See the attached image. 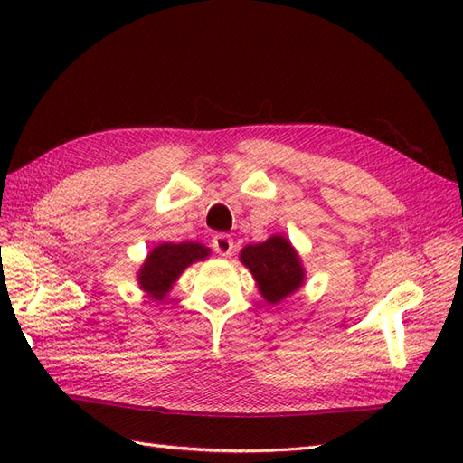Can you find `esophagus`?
I'll return each mask as SVG.
<instances>
[{
  "mask_svg": "<svg viewBox=\"0 0 463 463\" xmlns=\"http://www.w3.org/2000/svg\"><path fill=\"white\" fill-rule=\"evenodd\" d=\"M213 249L222 257H230L232 250H233V240L226 233H218V235H214V240H213Z\"/></svg>",
  "mask_w": 463,
  "mask_h": 463,
  "instance_id": "esophagus-1",
  "label": "esophagus"
}]
</instances>
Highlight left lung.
<instances>
[{
	"label": "left lung",
	"mask_w": 463,
	"mask_h": 463,
	"mask_svg": "<svg viewBox=\"0 0 463 463\" xmlns=\"http://www.w3.org/2000/svg\"><path fill=\"white\" fill-rule=\"evenodd\" d=\"M240 260L253 274L257 288L266 303L276 305L305 286L301 257L284 235H270L255 245H245Z\"/></svg>",
	"instance_id": "obj_1"
}]
</instances>
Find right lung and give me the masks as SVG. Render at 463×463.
Segmentation results:
<instances>
[{
  "label": "right lung",
  "mask_w": 463,
  "mask_h": 463,
  "mask_svg": "<svg viewBox=\"0 0 463 463\" xmlns=\"http://www.w3.org/2000/svg\"><path fill=\"white\" fill-rule=\"evenodd\" d=\"M206 257H210V249L197 241L160 243L150 250L137 272L138 288L150 299L164 301L187 266Z\"/></svg>",
  "instance_id": "obj_1"
}]
</instances>
